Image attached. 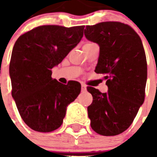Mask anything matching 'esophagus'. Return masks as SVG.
<instances>
[{
    "mask_svg": "<svg viewBox=\"0 0 157 157\" xmlns=\"http://www.w3.org/2000/svg\"><path fill=\"white\" fill-rule=\"evenodd\" d=\"M81 91L82 92H86V86L84 84H81Z\"/></svg>",
    "mask_w": 157,
    "mask_h": 157,
    "instance_id": "34e87169",
    "label": "esophagus"
}]
</instances>
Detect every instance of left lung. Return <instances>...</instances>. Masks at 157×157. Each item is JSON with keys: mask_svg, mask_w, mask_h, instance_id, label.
Here are the masks:
<instances>
[{"mask_svg": "<svg viewBox=\"0 0 157 157\" xmlns=\"http://www.w3.org/2000/svg\"><path fill=\"white\" fill-rule=\"evenodd\" d=\"M86 39L97 43L99 56L96 73L104 75L107 93L87 87L93 96L88 107L91 128L104 136L126 130L144 102L147 67L139 36L129 25L103 22L86 26Z\"/></svg>", "mask_w": 157, "mask_h": 157, "instance_id": "obj_1", "label": "left lung"}]
</instances>
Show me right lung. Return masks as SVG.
I'll return each instance as SVG.
<instances>
[{"label": "right lung", "instance_id": "add662e5", "mask_svg": "<svg viewBox=\"0 0 157 157\" xmlns=\"http://www.w3.org/2000/svg\"><path fill=\"white\" fill-rule=\"evenodd\" d=\"M85 26H40L20 36L13 45L10 76L12 97L22 119L31 129L51 132L61 126L67 107L81 92V84L63 85L51 77L83 37Z\"/></svg>", "mask_w": 157, "mask_h": 157}]
</instances>
